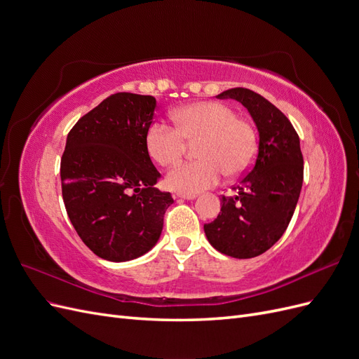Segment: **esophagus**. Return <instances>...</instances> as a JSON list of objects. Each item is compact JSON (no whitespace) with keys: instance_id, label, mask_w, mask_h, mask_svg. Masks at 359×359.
Masks as SVG:
<instances>
[{"instance_id":"34e87169","label":"esophagus","mask_w":359,"mask_h":359,"mask_svg":"<svg viewBox=\"0 0 359 359\" xmlns=\"http://www.w3.org/2000/svg\"><path fill=\"white\" fill-rule=\"evenodd\" d=\"M175 198H181V199H187V201H193L196 198V194H186V193H177Z\"/></svg>"}]
</instances>
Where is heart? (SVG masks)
Masks as SVG:
<instances>
[{"mask_svg": "<svg viewBox=\"0 0 359 359\" xmlns=\"http://www.w3.org/2000/svg\"><path fill=\"white\" fill-rule=\"evenodd\" d=\"M172 119L175 128L161 121L148 127L145 144L149 156L160 166H169L181 158L187 142H198L199 160L178 163L168 172L170 190L194 194L215 186L224 172L236 177L252 166L257 149L256 132L231 106L191 103L173 112Z\"/></svg>", "mask_w": 359, "mask_h": 359, "instance_id": "obj_1", "label": "heart"}]
</instances>
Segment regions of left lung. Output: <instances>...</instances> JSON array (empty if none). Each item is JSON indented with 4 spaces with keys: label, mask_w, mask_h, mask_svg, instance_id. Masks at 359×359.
<instances>
[{
    "label": "left lung",
    "mask_w": 359,
    "mask_h": 359,
    "mask_svg": "<svg viewBox=\"0 0 359 359\" xmlns=\"http://www.w3.org/2000/svg\"><path fill=\"white\" fill-rule=\"evenodd\" d=\"M217 99H233L247 107L259 145L253 166L233 187L238 194L222 196L219 215L203 231L220 253L256 257L280 240L295 211L304 178L299 136L283 112L252 90L231 88Z\"/></svg>",
    "instance_id": "8db88e82"
}]
</instances>
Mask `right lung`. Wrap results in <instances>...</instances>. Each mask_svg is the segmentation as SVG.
I'll return each instance as SVG.
<instances>
[{
	"instance_id": "right-lung-1",
	"label": "right lung",
	"mask_w": 359,
	"mask_h": 359,
	"mask_svg": "<svg viewBox=\"0 0 359 359\" xmlns=\"http://www.w3.org/2000/svg\"><path fill=\"white\" fill-rule=\"evenodd\" d=\"M154 111L153 95L112 94L73 126L61 157L69 219L83 244L111 262L149 252L173 203L154 189L160 173L145 144Z\"/></svg>"
}]
</instances>
